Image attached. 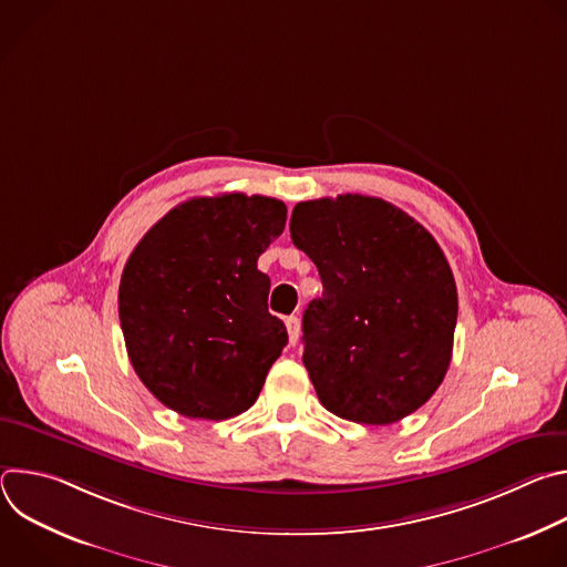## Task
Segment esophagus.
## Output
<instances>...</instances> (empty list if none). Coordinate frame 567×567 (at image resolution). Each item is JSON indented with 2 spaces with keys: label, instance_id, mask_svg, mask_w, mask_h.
Wrapping results in <instances>:
<instances>
[{
  "label": "esophagus",
  "instance_id": "obj_1",
  "mask_svg": "<svg viewBox=\"0 0 567 567\" xmlns=\"http://www.w3.org/2000/svg\"><path fill=\"white\" fill-rule=\"evenodd\" d=\"M285 326H287L289 343H291V346H296V343H298V337H300V320H298L296 316H289V318L285 320Z\"/></svg>",
  "mask_w": 567,
  "mask_h": 567
}]
</instances>
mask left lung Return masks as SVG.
<instances>
[{
  "label": "left lung",
  "instance_id": "left-lung-1",
  "mask_svg": "<svg viewBox=\"0 0 567 567\" xmlns=\"http://www.w3.org/2000/svg\"><path fill=\"white\" fill-rule=\"evenodd\" d=\"M289 230L322 282L302 313V363L320 403L357 424L409 417L444 381L457 322L435 237L365 195L300 202Z\"/></svg>",
  "mask_w": 567,
  "mask_h": 567
}]
</instances>
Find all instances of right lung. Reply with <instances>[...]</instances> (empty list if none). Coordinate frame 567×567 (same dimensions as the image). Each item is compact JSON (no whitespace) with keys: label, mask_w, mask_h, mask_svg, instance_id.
I'll list each match as a JSON object with an SVG mask.
<instances>
[{"label":"right lung","mask_w":567,"mask_h":567,"mask_svg":"<svg viewBox=\"0 0 567 567\" xmlns=\"http://www.w3.org/2000/svg\"><path fill=\"white\" fill-rule=\"evenodd\" d=\"M280 199L195 197L161 217L121 276L118 316L134 372L171 411L228 420L249 411L287 346L258 258L285 230Z\"/></svg>","instance_id":"obj_1"}]
</instances>
